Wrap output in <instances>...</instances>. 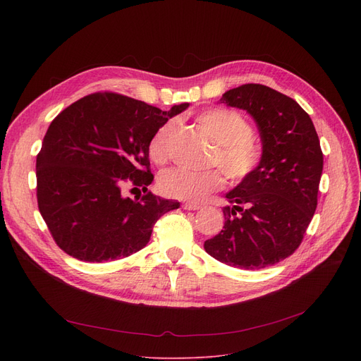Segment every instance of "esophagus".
<instances>
[{
    "mask_svg": "<svg viewBox=\"0 0 361 361\" xmlns=\"http://www.w3.org/2000/svg\"><path fill=\"white\" fill-rule=\"evenodd\" d=\"M183 207L184 209H187V211H197V209H200V204L199 203H193V202H187V203H184L183 204Z\"/></svg>",
    "mask_w": 361,
    "mask_h": 361,
    "instance_id": "obj_1",
    "label": "esophagus"
}]
</instances>
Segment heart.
<instances>
[{"instance_id": "b5f03b06", "label": "heart", "mask_w": 361, "mask_h": 361, "mask_svg": "<svg viewBox=\"0 0 361 361\" xmlns=\"http://www.w3.org/2000/svg\"><path fill=\"white\" fill-rule=\"evenodd\" d=\"M199 126L215 142L212 162L218 164L226 178L241 183L249 178L260 162V146L252 135V127L240 112L228 108L207 109L196 117ZM176 124L166 121L149 142V157L155 164H165L169 157V143ZM224 184L222 174L216 169L190 171L171 168L164 171L158 180L162 195L180 200H203Z\"/></svg>"}]
</instances>
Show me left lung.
Here are the masks:
<instances>
[{
    "instance_id": "8db88e82",
    "label": "left lung",
    "mask_w": 361,
    "mask_h": 361,
    "mask_svg": "<svg viewBox=\"0 0 361 361\" xmlns=\"http://www.w3.org/2000/svg\"><path fill=\"white\" fill-rule=\"evenodd\" d=\"M219 102L253 117L262 157L255 173L225 195L224 230L204 241V250L230 267L262 269L301 244L317 206L324 154L309 114L287 94L249 83Z\"/></svg>"
}]
</instances>
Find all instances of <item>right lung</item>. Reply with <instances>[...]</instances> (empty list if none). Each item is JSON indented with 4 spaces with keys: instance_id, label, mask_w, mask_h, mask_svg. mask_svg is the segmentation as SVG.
<instances>
[{
    "instance_id": "obj_1",
    "label": "right lung",
    "mask_w": 361,
    "mask_h": 361,
    "mask_svg": "<svg viewBox=\"0 0 361 361\" xmlns=\"http://www.w3.org/2000/svg\"><path fill=\"white\" fill-rule=\"evenodd\" d=\"M188 104L169 111L124 94L98 92L54 118L36 158V197L56 245L83 262L127 257L149 243L155 222L177 200L150 192L133 200L121 187L154 181L149 142Z\"/></svg>"
}]
</instances>
